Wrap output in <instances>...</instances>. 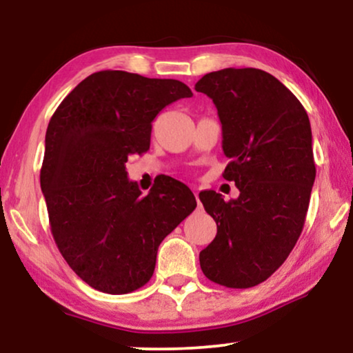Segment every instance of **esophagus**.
Returning <instances> with one entry per match:
<instances>
[{
    "instance_id": "1",
    "label": "esophagus",
    "mask_w": 353,
    "mask_h": 353,
    "mask_svg": "<svg viewBox=\"0 0 353 353\" xmlns=\"http://www.w3.org/2000/svg\"><path fill=\"white\" fill-rule=\"evenodd\" d=\"M194 196H196V201H197V205L201 207V201H199V196H197V192H194Z\"/></svg>"
}]
</instances>
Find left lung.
<instances>
[{
  "mask_svg": "<svg viewBox=\"0 0 353 353\" xmlns=\"http://www.w3.org/2000/svg\"><path fill=\"white\" fill-rule=\"evenodd\" d=\"M214 101L230 159L223 178L238 199L215 191L199 199L216 236L199 262L210 281L245 289L268 279L302 233L316 168L310 120L296 96L260 69L210 72L196 83Z\"/></svg>",
  "mask_w": 353,
  "mask_h": 353,
  "instance_id": "8db88e82",
  "label": "left lung"
}]
</instances>
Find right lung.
I'll return each instance as SVG.
<instances>
[{"instance_id": "obj_1", "label": "right lung", "mask_w": 353, "mask_h": 353, "mask_svg": "<svg viewBox=\"0 0 353 353\" xmlns=\"http://www.w3.org/2000/svg\"><path fill=\"white\" fill-rule=\"evenodd\" d=\"M191 96L178 80L101 70L52 114L40 172L51 233L69 267L101 292L144 286L163 238L196 209L183 183L154 185L143 196L125 168L132 154L149 149L156 115Z\"/></svg>"}]
</instances>
